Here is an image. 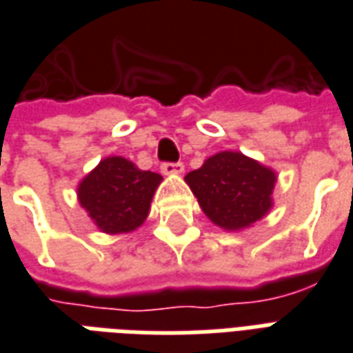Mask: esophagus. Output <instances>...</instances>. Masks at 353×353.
Instances as JSON below:
<instances>
[{"label": "esophagus", "instance_id": "1", "mask_svg": "<svg viewBox=\"0 0 353 353\" xmlns=\"http://www.w3.org/2000/svg\"><path fill=\"white\" fill-rule=\"evenodd\" d=\"M161 171L165 174H180L184 171V165H182V161H163Z\"/></svg>", "mask_w": 353, "mask_h": 353}]
</instances>
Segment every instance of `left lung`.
<instances>
[{
	"label": "left lung",
	"mask_w": 353,
	"mask_h": 353,
	"mask_svg": "<svg viewBox=\"0 0 353 353\" xmlns=\"http://www.w3.org/2000/svg\"><path fill=\"white\" fill-rule=\"evenodd\" d=\"M186 182L212 223L236 230L266 216L275 173L240 152H219L188 173Z\"/></svg>",
	"instance_id": "1"
}]
</instances>
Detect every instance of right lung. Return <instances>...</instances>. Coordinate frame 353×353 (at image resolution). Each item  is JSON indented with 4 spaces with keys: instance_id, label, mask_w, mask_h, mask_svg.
<instances>
[{
    "instance_id": "1",
    "label": "right lung",
    "mask_w": 353,
    "mask_h": 353,
    "mask_svg": "<svg viewBox=\"0 0 353 353\" xmlns=\"http://www.w3.org/2000/svg\"><path fill=\"white\" fill-rule=\"evenodd\" d=\"M160 182L161 174L141 171L132 161L111 156L81 180L78 197L102 232H130L148 216Z\"/></svg>"
}]
</instances>
